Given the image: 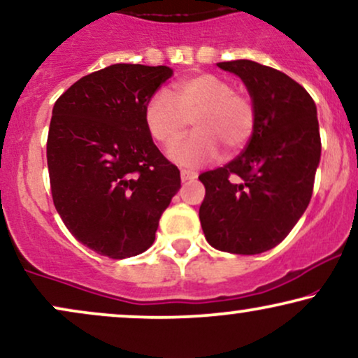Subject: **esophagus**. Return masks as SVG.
Instances as JSON below:
<instances>
[{
    "instance_id": "1",
    "label": "esophagus",
    "mask_w": 358,
    "mask_h": 358,
    "mask_svg": "<svg viewBox=\"0 0 358 358\" xmlns=\"http://www.w3.org/2000/svg\"><path fill=\"white\" fill-rule=\"evenodd\" d=\"M197 172H194V171H187V169H182L180 171V179H182V182H187V180H194V179H197Z\"/></svg>"
}]
</instances>
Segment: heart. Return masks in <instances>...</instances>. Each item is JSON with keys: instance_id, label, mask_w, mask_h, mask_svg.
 Here are the masks:
<instances>
[{"instance_id": "heart-1", "label": "heart", "mask_w": 358, "mask_h": 358, "mask_svg": "<svg viewBox=\"0 0 358 358\" xmlns=\"http://www.w3.org/2000/svg\"><path fill=\"white\" fill-rule=\"evenodd\" d=\"M169 94L156 92L144 108L149 136L164 149L183 137L190 121L196 132L172 149L171 157L180 166L199 167L219 157L221 148L229 154L241 151L252 138L257 111L252 98L232 90L215 74H194L174 83Z\"/></svg>"}]
</instances>
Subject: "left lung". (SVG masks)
I'll return each instance as SVG.
<instances>
[{
  "label": "left lung",
  "instance_id": "8db88e82",
  "mask_svg": "<svg viewBox=\"0 0 358 358\" xmlns=\"http://www.w3.org/2000/svg\"><path fill=\"white\" fill-rule=\"evenodd\" d=\"M217 66L244 81L257 122L239 156L199 176V219L214 249L254 255L280 244L310 202L322 149L317 108L277 69L249 59Z\"/></svg>",
  "mask_w": 358,
  "mask_h": 358
}]
</instances>
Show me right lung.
<instances>
[{
    "mask_svg": "<svg viewBox=\"0 0 358 358\" xmlns=\"http://www.w3.org/2000/svg\"><path fill=\"white\" fill-rule=\"evenodd\" d=\"M167 66L113 64L64 91L52 108L48 169L64 226L109 259L144 252L180 187V174L144 124Z\"/></svg>",
    "mask_w": 358,
    "mask_h": 358,
    "instance_id": "add662e5",
    "label": "right lung"
}]
</instances>
